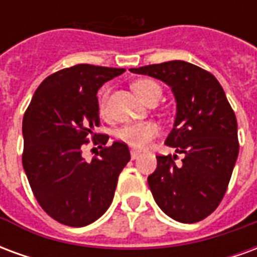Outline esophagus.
<instances>
[{
    "label": "esophagus",
    "instance_id": "1",
    "mask_svg": "<svg viewBox=\"0 0 257 257\" xmlns=\"http://www.w3.org/2000/svg\"><path fill=\"white\" fill-rule=\"evenodd\" d=\"M139 157H140L139 151H136V150L131 151V158H132V160H136V158H139Z\"/></svg>",
    "mask_w": 257,
    "mask_h": 257
}]
</instances>
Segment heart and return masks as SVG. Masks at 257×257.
I'll return each instance as SVG.
<instances>
[{
  "instance_id": "obj_1",
  "label": "heart",
  "mask_w": 257,
  "mask_h": 257,
  "mask_svg": "<svg viewBox=\"0 0 257 257\" xmlns=\"http://www.w3.org/2000/svg\"><path fill=\"white\" fill-rule=\"evenodd\" d=\"M134 88L138 92V95L147 103L151 100H158L162 95L161 86L153 79H139L134 84ZM100 110L103 112L106 110L104 97L100 104ZM158 134H160V126L153 121L134 122L126 123L121 129H118L117 139L135 149H146Z\"/></svg>"
}]
</instances>
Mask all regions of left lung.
Here are the masks:
<instances>
[{
  "label": "left lung",
  "instance_id": "8db88e82",
  "mask_svg": "<svg viewBox=\"0 0 257 257\" xmlns=\"http://www.w3.org/2000/svg\"><path fill=\"white\" fill-rule=\"evenodd\" d=\"M161 79L173 90L176 119L165 145L183 154L157 156L147 182L158 206L182 223H197L219 206L237 161V118L219 81L183 60L131 68Z\"/></svg>",
  "mask_w": 257,
  "mask_h": 257
}]
</instances>
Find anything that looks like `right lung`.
Returning <instances> with one entry per match:
<instances>
[{"instance_id":"add662e5","label":"right lung","mask_w":257,"mask_h":257,"mask_svg":"<svg viewBox=\"0 0 257 257\" xmlns=\"http://www.w3.org/2000/svg\"><path fill=\"white\" fill-rule=\"evenodd\" d=\"M123 71L93 64L59 70L42 81L26 110L23 168L38 204L62 224L84 227L97 220L131 160L123 142L104 147L108 135L93 132L100 125L96 93ZM89 137L101 151L86 163L82 149Z\"/></svg>"}]
</instances>
